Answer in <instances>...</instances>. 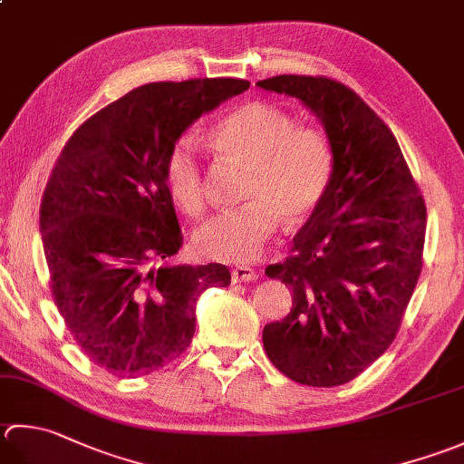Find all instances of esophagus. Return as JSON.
Returning <instances> with one entry per match:
<instances>
[{"instance_id": "34e87169", "label": "esophagus", "mask_w": 464, "mask_h": 464, "mask_svg": "<svg viewBox=\"0 0 464 464\" xmlns=\"http://www.w3.org/2000/svg\"><path fill=\"white\" fill-rule=\"evenodd\" d=\"M231 277H233V284H239V281H253L257 279V271L247 266H237L231 271Z\"/></svg>"}]
</instances>
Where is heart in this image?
<instances>
[{
	"label": "heart",
	"mask_w": 464,
	"mask_h": 464,
	"mask_svg": "<svg viewBox=\"0 0 464 464\" xmlns=\"http://www.w3.org/2000/svg\"><path fill=\"white\" fill-rule=\"evenodd\" d=\"M211 140L225 157L249 167L243 185L247 203L215 215L193 235L198 256L243 263L259 256L281 219L302 225L320 208L334 175V150L322 130L267 102H245L215 126ZM169 197L185 215L205 213L207 175L195 142L183 136L165 159Z\"/></svg>",
	"instance_id": "heart-1"
}]
</instances>
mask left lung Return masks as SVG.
<instances>
[{"instance_id": "1", "label": "left lung", "mask_w": 464, "mask_h": 464, "mask_svg": "<svg viewBox=\"0 0 464 464\" xmlns=\"http://www.w3.org/2000/svg\"><path fill=\"white\" fill-rule=\"evenodd\" d=\"M320 118L334 175L320 208L266 276L294 292L263 348L294 382L332 388L360 376L394 342L422 271L426 205L396 136L352 88L325 76L257 82Z\"/></svg>"}]
</instances>
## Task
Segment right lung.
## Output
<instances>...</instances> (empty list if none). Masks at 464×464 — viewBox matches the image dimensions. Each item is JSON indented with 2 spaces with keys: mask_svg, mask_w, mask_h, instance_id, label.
<instances>
[{
  "mask_svg": "<svg viewBox=\"0 0 464 464\" xmlns=\"http://www.w3.org/2000/svg\"><path fill=\"white\" fill-rule=\"evenodd\" d=\"M247 88L237 78L134 88L82 122L52 169L40 207L52 297L80 350L114 376L179 358L198 295L231 284L221 263L157 267L183 245L165 159L198 116Z\"/></svg>",
  "mask_w": 464,
  "mask_h": 464,
  "instance_id": "right-lung-1",
  "label": "right lung"
}]
</instances>
